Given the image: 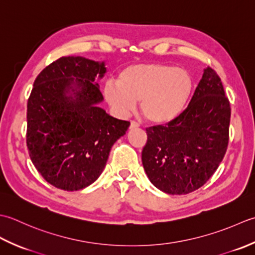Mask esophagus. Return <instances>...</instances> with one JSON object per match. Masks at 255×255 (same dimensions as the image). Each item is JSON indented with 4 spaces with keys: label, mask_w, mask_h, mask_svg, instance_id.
<instances>
[{
    "label": "esophagus",
    "mask_w": 255,
    "mask_h": 255,
    "mask_svg": "<svg viewBox=\"0 0 255 255\" xmlns=\"http://www.w3.org/2000/svg\"><path fill=\"white\" fill-rule=\"evenodd\" d=\"M139 127V124L135 121H131V124H129V129H134V128H137Z\"/></svg>",
    "instance_id": "obj_1"
}]
</instances>
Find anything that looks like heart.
Masks as SVG:
<instances>
[{
  "instance_id": "heart-1",
  "label": "heart",
  "mask_w": 255,
  "mask_h": 255,
  "mask_svg": "<svg viewBox=\"0 0 255 255\" xmlns=\"http://www.w3.org/2000/svg\"><path fill=\"white\" fill-rule=\"evenodd\" d=\"M193 90V78L186 69L165 64H139L121 70L117 85L107 84L105 97L120 116L132 112L139 101L145 120L168 124L184 113Z\"/></svg>"
}]
</instances>
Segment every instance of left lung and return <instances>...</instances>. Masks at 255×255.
<instances>
[{"label": "left lung", "instance_id": "obj_1", "mask_svg": "<svg viewBox=\"0 0 255 255\" xmlns=\"http://www.w3.org/2000/svg\"><path fill=\"white\" fill-rule=\"evenodd\" d=\"M230 117L221 79L208 67L177 120L146 128L142 163L150 183L169 195L189 194L204 186L225 157Z\"/></svg>", "mask_w": 255, "mask_h": 255}]
</instances>
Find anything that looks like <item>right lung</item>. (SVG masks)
I'll return each mask as SVG.
<instances>
[{
	"label": "right lung",
	"mask_w": 255,
	"mask_h": 255,
	"mask_svg": "<svg viewBox=\"0 0 255 255\" xmlns=\"http://www.w3.org/2000/svg\"><path fill=\"white\" fill-rule=\"evenodd\" d=\"M106 72L105 61L68 56L35 79L26 143L36 169L57 188L75 191L95 183L113 144L129 127L98 106L103 97L96 78Z\"/></svg>",
	"instance_id": "add662e5"
}]
</instances>
